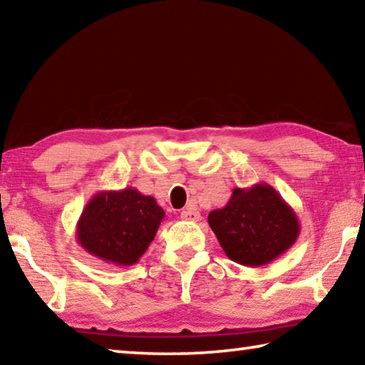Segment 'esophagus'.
<instances>
[{
  "mask_svg": "<svg viewBox=\"0 0 365 365\" xmlns=\"http://www.w3.org/2000/svg\"><path fill=\"white\" fill-rule=\"evenodd\" d=\"M180 219L188 220V222H197L201 219V214L197 212V209H195V207H187L180 212Z\"/></svg>",
  "mask_w": 365,
  "mask_h": 365,
  "instance_id": "34e87169",
  "label": "esophagus"
}]
</instances>
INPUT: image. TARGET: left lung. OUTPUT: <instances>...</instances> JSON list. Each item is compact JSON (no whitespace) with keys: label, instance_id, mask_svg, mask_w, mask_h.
Segmentation results:
<instances>
[{"label":"left lung","instance_id":"obj_1","mask_svg":"<svg viewBox=\"0 0 365 365\" xmlns=\"http://www.w3.org/2000/svg\"><path fill=\"white\" fill-rule=\"evenodd\" d=\"M209 227L228 259L248 267L275 261L299 237L293 207L269 183L235 188L224 209L209 212Z\"/></svg>","mask_w":365,"mask_h":365}]
</instances>
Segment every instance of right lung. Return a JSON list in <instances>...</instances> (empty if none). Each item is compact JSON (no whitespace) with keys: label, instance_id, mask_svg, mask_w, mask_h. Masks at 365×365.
<instances>
[{"label":"right lung","instance_id":"obj_1","mask_svg":"<svg viewBox=\"0 0 365 365\" xmlns=\"http://www.w3.org/2000/svg\"><path fill=\"white\" fill-rule=\"evenodd\" d=\"M164 215L156 200L137 188L98 191L83 207L76 238L88 255L127 267L145 255Z\"/></svg>","mask_w":365,"mask_h":365}]
</instances>
